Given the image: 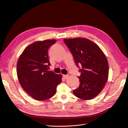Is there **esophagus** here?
<instances>
[{"instance_id": "34e87169", "label": "esophagus", "mask_w": 128, "mask_h": 128, "mask_svg": "<svg viewBox=\"0 0 128 128\" xmlns=\"http://www.w3.org/2000/svg\"><path fill=\"white\" fill-rule=\"evenodd\" d=\"M63 78H64V79H67V78H68V75H63Z\"/></svg>"}]
</instances>
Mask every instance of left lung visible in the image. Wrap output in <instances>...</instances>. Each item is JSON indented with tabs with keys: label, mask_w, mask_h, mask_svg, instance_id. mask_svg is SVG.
I'll list each match as a JSON object with an SVG mask.
<instances>
[{
	"label": "left lung",
	"mask_w": 128,
	"mask_h": 128,
	"mask_svg": "<svg viewBox=\"0 0 128 128\" xmlns=\"http://www.w3.org/2000/svg\"><path fill=\"white\" fill-rule=\"evenodd\" d=\"M77 67L80 68L79 87L74 95L82 100H90L101 92L108 80L109 66L107 59L95 43L85 38L64 39Z\"/></svg>",
	"instance_id": "left-lung-1"
}]
</instances>
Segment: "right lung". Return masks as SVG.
I'll return each instance as SVG.
<instances>
[{
    "instance_id": "1",
    "label": "right lung",
    "mask_w": 128,
    "mask_h": 128,
    "mask_svg": "<svg viewBox=\"0 0 128 128\" xmlns=\"http://www.w3.org/2000/svg\"><path fill=\"white\" fill-rule=\"evenodd\" d=\"M56 40L37 41L27 46L16 64L20 84L29 95L38 100L53 97L62 82V75L48 70L51 65L48 51Z\"/></svg>"
}]
</instances>
